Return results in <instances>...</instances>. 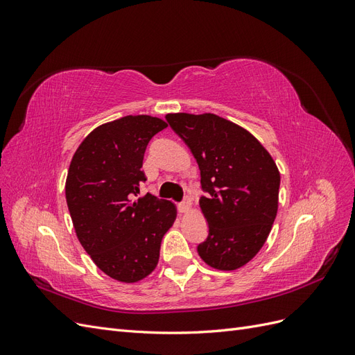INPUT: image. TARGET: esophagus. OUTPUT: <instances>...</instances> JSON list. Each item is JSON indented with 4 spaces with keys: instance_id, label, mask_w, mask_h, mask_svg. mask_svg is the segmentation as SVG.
Masks as SVG:
<instances>
[{
    "instance_id": "1",
    "label": "esophagus",
    "mask_w": 355,
    "mask_h": 355,
    "mask_svg": "<svg viewBox=\"0 0 355 355\" xmlns=\"http://www.w3.org/2000/svg\"><path fill=\"white\" fill-rule=\"evenodd\" d=\"M178 207H179V211H182V213H187L189 209H191V198H184L182 200L179 204H178Z\"/></svg>"
}]
</instances>
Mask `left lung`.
I'll use <instances>...</instances> for the list:
<instances>
[{"mask_svg":"<svg viewBox=\"0 0 355 355\" xmlns=\"http://www.w3.org/2000/svg\"><path fill=\"white\" fill-rule=\"evenodd\" d=\"M168 125L191 149L206 196L200 207L209 223L197 245L211 268L232 271L262 249L278 209L280 173L272 157L243 127L214 114H167Z\"/></svg>","mask_w":355,"mask_h":355,"instance_id":"1","label":"left lung"}]
</instances>
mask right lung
Here are the masks:
<instances>
[{"label":"right lung","instance_id":"obj_1","mask_svg":"<svg viewBox=\"0 0 355 355\" xmlns=\"http://www.w3.org/2000/svg\"><path fill=\"white\" fill-rule=\"evenodd\" d=\"M167 123L127 115L99 125L75 151L67 178V202L77 237L106 275L136 283L158 263L159 245L176 209L148 192L142 163L149 141Z\"/></svg>","mask_w":355,"mask_h":355}]
</instances>
